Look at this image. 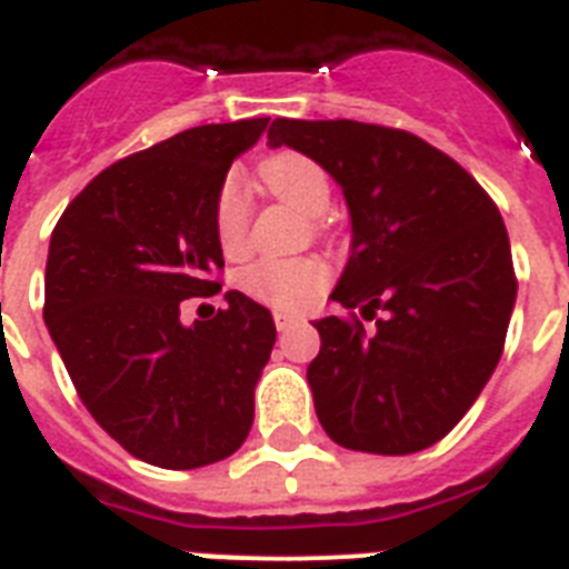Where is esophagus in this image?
Wrapping results in <instances>:
<instances>
[{
	"instance_id": "1",
	"label": "esophagus",
	"mask_w": 569,
	"mask_h": 569,
	"mask_svg": "<svg viewBox=\"0 0 569 569\" xmlns=\"http://www.w3.org/2000/svg\"><path fill=\"white\" fill-rule=\"evenodd\" d=\"M274 325H277V330H280V333H289V330L298 328V325H301V319H298L295 312L277 310V312H274Z\"/></svg>"
}]
</instances>
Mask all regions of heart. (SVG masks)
I'll list each match as a JSON object with an SVG mask.
<instances>
[{
	"instance_id": "heart-1",
	"label": "heart",
	"mask_w": 569,
	"mask_h": 569,
	"mask_svg": "<svg viewBox=\"0 0 569 569\" xmlns=\"http://www.w3.org/2000/svg\"><path fill=\"white\" fill-rule=\"evenodd\" d=\"M259 182L298 212L321 214L330 203V180L319 162L283 150L268 156L257 168ZM250 203L239 177H227L214 197V239L227 257H239L248 248ZM330 280L328 262L316 257L257 259L239 274V289L253 301L274 310H303L310 307Z\"/></svg>"
}]
</instances>
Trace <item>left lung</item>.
<instances>
[{
  "label": "left lung",
  "instance_id": "1",
  "mask_svg": "<svg viewBox=\"0 0 569 569\" xmlns=\"http://www.w3.org/2000/svg\"><path fill=\"white\" fill-rule=\"evenodd\" d=\"M268 144L310 156L351 214L333 301L375 321H312L316 416L339 446L413 455L463 419L493 375L517 301L511 241L487 191L422 138L357 120L277 118Z\"/></svg>",
  "mask_w": 569,
  "mask_h": 569
}]
</instances>
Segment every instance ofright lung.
I'll use <instances>...</instances> for the list:
<instances>
[{
    "label": "right lung",
    "mask_w": 569,
    "mask_h": 569,
    "mask_svg": "<svg viewBox=\"0 0 569 569\" xmlns=\"http://www.w3.org/2000/svg\"><path fill=\"white\" fill-rule=\"evenodd\" d=\"M268 118L186 129L93 177L58 218L43 321L102 431L144 463L230 458L253 425V389L277 328L248 295L182 325L186 298L221 292L214 197Z\"/></svg>",
    "instance_id": "add662e5"
}]
</instances>
